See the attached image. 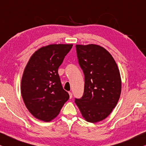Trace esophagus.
Wrapping results in <instances>:
<instances>
[{
    "instance_id": "34e87169",
    "label": "esophagus",
    "mask_w": 146,
    "mask_h": 146,
    "mask_svg": "<svg viewBox=\"0 0 146 146\" xmlns=\"http://www.w3.org/2000/svg\"><path fill=\"white\" fill-rule=\"evenodd\" d=\"M69 98H70V99H71L72 97H73V94H72L71 92H69Z\"/></svg>"
}]
</instances>
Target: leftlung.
<instances>
[{
  "label": "left lung",
  "mask_w": 146,
  "mask_h": 146,
  "mask_svg": "<svg viewBox=\"0 0 146 146\" xmlns=\"http://www.w3.org/2000/svg\"><path fill=\"white\" fill-rule=\"evenodd\" d=\"M79 64L85 75L83 96L75 102L87 121H102L115 108L121 91L120 73L106 48L97 44H76Z\"/></svg>",
  "instance_id": "1"
}]
</instances>
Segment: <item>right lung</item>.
Here are the masks:
<instances>
[{"mask_svg":"<svg viewBox=\"0 0 146 146\" xmlns=\"http://www.w3.org/2000/svg\"><path fill=\"white\" fill-rule=\"evenodd\" d=\"M72 44H53L38 48L23 72L21 95L27 108L36 119L50 121L59 115L69 95L62 87L58 69Z\"/></svg>","mask_w":146,"mask_h":146,"instance_id":"obj_1","label":"right lung"}]
</instances>
